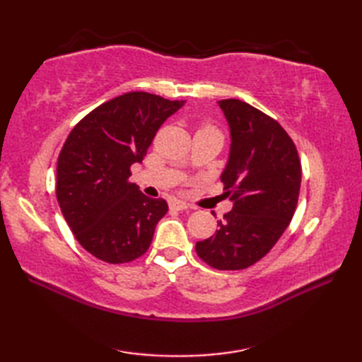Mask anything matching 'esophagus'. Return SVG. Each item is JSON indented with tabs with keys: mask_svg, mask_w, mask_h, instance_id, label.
Returning <instances> with one entry per match:
<instances>
[{
	"mask_svg": "<svg viewBox=\"0 0 362 362\" xmlns=\"http://www.w3.org/2000/svg\"><path fill=\"white\" fill-rule=\"evenodd\" d=\"M169 206H171L173 210L182 211V210H187L188 209V204L185 201H180V199H173V201L169 202Z\"/></svg>",
	"mask_w": 362,
	"mask_h": 362,
	"instance_id": "34e87169",
	"label": "esophagus"
}]
</instances>
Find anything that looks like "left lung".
I'll use <instances>...</instances> for the list:
<instances>
[{
  "mask_svg": "<svg viewBox=\"0 0 362 362\" xmlns=\"http://www.w3.org/2000/svg\"><path fill=\"white\" fill-rule=\"evenodd\" d=\"M230 129L228 160L221 180L232 211L196 252L219 271H240L263 258L294 216L302 168L284 129L240 99L218 101Z\"/></svg>",
  "mask_w": 362,
  "mask_h": 362,
  "instance_id": "obj_1",
  "label": "left lung"
}]
</instances>
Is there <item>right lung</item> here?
<instances>
[{
	"mask_svg": "<svg viewBox=\"0 0 362 362\" xmlns=\"http://www.w3.org/2000/svg\"><path fill=\"white\" fill-rule=\"evenodd\" d=\"M185 101L130 91L101 104L68 135L57 160V201L76 240L105 263H127L149 249L165 199L130 183L163 122Z\"/></svg>",
	"mask_w": 362,
	"mask_h": 362,
	"instance_id": "right-lung-1",
	"label": "right lung"
}]
</instances>
